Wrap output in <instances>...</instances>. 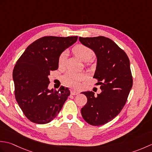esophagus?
<instances>
[{
  "label": "esophagus",
  "mask_w": 152,
  "mask_h": 152,
  "mask_svg": "<svg viewBox=\"0 0 152 152\" xmlns=\"http://www.w3.org/2000/svg\"><path fill=\"white\" fill-rule=\"evenodd\" d=\"M71 94H72V95H77L79 94V92L75 91V90L72 89V90H71Z\"/></svg>",
  "instance_id": "esophagus-1"
}]
</instances>
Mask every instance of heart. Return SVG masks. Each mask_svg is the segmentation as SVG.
Returning <instances> with one entry per match:
<instances>
[{"mask_svg": "<svg viewBox=\"0 0 152 152\" xmlns=\"http://www.w3.org/2000/svg\"><path fill=\"white\" fill-rule=\"evenodd\" d=\"M74 53L75 56L82 61H88L90 60L93 57V51L90 49L88 46H85L83 44H78L74 46L72 49ZM66 56V51H63V52L60 54L59 57V59H58V64L59 66H61L63 65L65 61ZM84 78V76L81 73H77L74 72H67L63 76L62 80L64 84L70 86V87H78L79 85V83L80 81Z\"/></svg>", "mask_w": 152, "mask_h": 152, "instance_id": "obj_1", "label": "heart"}]
</instances>
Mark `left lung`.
I'll return each instance as SVG.
<instances>
[{
    "label": "left lung",
    "instance_id": "1",
    "mask_svg": "<svg viewBox=\"0 0 152 152\" xmlns=\"http://www.w3.org/2000/svg\"><path fill=\"white\" fill-rule=\"evenodd\" d=\"M83 45L91 49L96 57L93 78L98 80L101 93L84 91L88 102L81 109L84 120L99 126L117 116L127 101L133 86L130 61L124 50L114 41L104 37H80Z\"/></svg>",
    "mask_w": 152,
    "mask_h": 152
}]
</instances>
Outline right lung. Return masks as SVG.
<instances>
[{"mask_svg":"<svg viewBox=\"0 0 152 152\" xmlns=\"http://www.w3.org/2000/svg\"><path fill=\"white\" fill-rule=\"evenodd\" d=\"M78 37H44L28 46L13 70L15 96L25 115L33 123L46 124L56 117L70 94L61 86L49 89L51 70L59 67L60 54L72 46Z\"/></svg>","mask_w":152,"mask_h":152,"instance_id":"right-lung-1","label":"right lung"}]
</instances>
